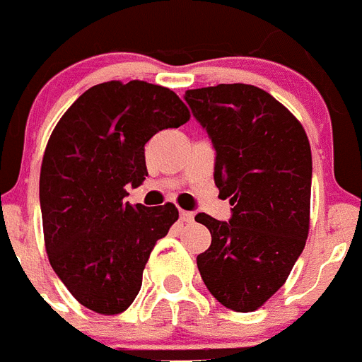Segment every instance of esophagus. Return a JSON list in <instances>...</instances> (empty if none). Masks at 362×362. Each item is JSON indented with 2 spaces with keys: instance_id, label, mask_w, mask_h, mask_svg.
I'll return each mask as SVG.
<instances>
[{
  "instance_id": "obj_1",
  "label": "esophagus",
  "mask_w": 362,
  "mask_h": 362,
  "mask_svg": "<svg viewBox=\"0 0 362 362\" xmlns=\"http://www.w3.org/2000/svg\"><path fill=\"white\" fill-rule=\"evenodd\" d=\"M179 217H181V221H183V223H192V221H194V212L181 210V212H179Z\"/></svg>"
}]
</instances>
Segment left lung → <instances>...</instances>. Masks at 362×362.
<instances>
[{"label":"left lung","instance_id":"left-lung-1","mask_svg":"<svg viewBox=\"0 0 362 362\" xmlns=\"http://www.w3.org/2000/svg\"><path fill=\"white\" fill-rule=\"evenodd\" d=\"M216 148L214 181L230 221L197 214L212 245L197 255L206 288L233 312H254L286 283L310 230L312 150L292 112L254 85L185 92Z\"/></svg>","mask_w":362,"mask_h":362}]
</instances>
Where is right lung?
I'll list each match as a JSON object with an SVG mask.
<instances>
[{"label": "right lung", "instance_id": "right-lung-1", "mask_svg": "<svg viewBox=\"0 0 362 362\" xmlns=\"http://www.w3.org/2000/svg\"><path fill=\"white\" fill-rule=\"evenodd\" d=\"M190 119L165 86L107 81L79 95L45 148L40 203L45 248L57 277L88 310L124 312L141 290L150 252L177 221L172 203H124L148 175L145 145Z\"/></svg>", "mask_w": 362, "mask_h": 362}]
</instances>
